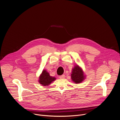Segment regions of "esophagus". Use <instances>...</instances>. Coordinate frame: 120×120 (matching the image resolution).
<instances>
[{
  "label": "esophagus",
  "instance_id": "34e87169",
  "mask_svg": "<svg viewBox=\"0 0 120 120\" xmlns=\"http://www.w3.org/2000/svg\"><path fill=\"white\" fill-rule=\"evenodd\" d=\"M64 77H65L64 75H60V76H59V78H60L63 79V78H64Z\"/></svg>",
  "mask_w": 120,
  "mask_h": 120
}]
</instances>
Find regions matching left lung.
<instances>
[{
	"mask_svg": "<svg viewBox=\"0 0 120 120\" xmlns=\"http://www.w3.org/2000/svg\"><path fill=\"white\" fill-rule=\"evenodd\" d=\"M84 75L81 68L78 65H75L73 68L71 74V78L75 83L81 82L84 79Z\"/></svg>",
	"mask_w": 120,
	"mask_h": 120,
	"instance_id": "1",
	"label": "left lung"
}]
</instances>
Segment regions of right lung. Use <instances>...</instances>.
Masks as SVG:
<instances>
[{
	"mask_svg": "<svg viewBox=\"0 0 120 120\" xmlns=\"http://www.w3.org/2000/svg\"><path fill=\"white\" fill-rule=\"evenodd\" d=\"M55 80L56 78L50 76L49 74L46 70H44L39 77V82L42 85L47 86Z\"/></svg>",
	"mask_w": 120,
	"mask_h": 120,
	"instance_id": "add662e5",
	"label": "right lung"
}]
</instances>
